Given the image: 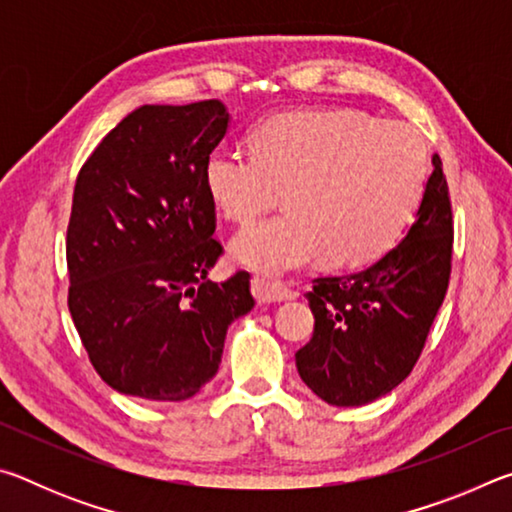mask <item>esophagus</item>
Listing matches in <instances>:
<instances>
[{"label":"esophagus","mask_w":512,"mask_h":512,"mask_svg":"<svg viewBox=\"0 0 512 512\" xmlns=\"http://www.w3.org/2000/svg\"><path fill=\"white\" fill-rule=\"evenodd\" d=\"M250 291H253V296L259 305L293 300V291H289L287 287H282V284H277V282H266V280H262V277H255V280L250 282Z\"/></svg>","instance_id":"esophagus-1"}]
</instances>
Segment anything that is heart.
Returning <instances> with one entry per match:
<instances>
[{
    "instance_id": "obj_1",
    "label": "heart",
    "mask_w": 512,
    "mask_h": 512,
    "mask_svg": "<svg viewBox=\"0 0 512 512\" xmlns=\"http://www.w3.org/2000/svg\"><path fill=\"white\" fill-rule=\"evenodd\" d=\"M255 151L214 146L205 185L228 219L253 221L284 192L287 214L232 239V257L282 275L325 255L332 266L368 264L411 221L427 178V146L413 128L363 110H298L264 121Z\"/></svg>"
}]
</instances>
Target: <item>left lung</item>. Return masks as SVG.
I'll return each instance as SVG.
<instances>
[{"mask_svg":"<svg viewBox=\"0 0 512 512\" xmlns=\"http://www.w3.org/2000/svg\"><path fill=\"white\" fill-rule=\"evenodd\" d=\"M415 221L400 244L357 273L318 277L307 293L314 339L296 354L300 379L332 406H363L409 377L452 271V205L433 155Z\"/></svg>","mask_w":512,"mask_h":512,"instance_id":"obj_1","label":"left lung"}]
</instances>
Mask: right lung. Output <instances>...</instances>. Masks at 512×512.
Instances as JSON below:
<instances>
[{
  "label": "right lung",
  "mask_w": 512,
  "mask_h": 512,
  "mask_svg": "<svg viewBox=\"0 0 512 512\" xmlns=\"http://www.w3.org/2000/svg\"><path fill=\"white\" fill-rule=\"evenodd\" d=\"M219 99L140 106L83 164L67 228L69 314L117 393L194 397L219 370L225 332L255 307L250 275L216 284L223 253L205 160L228 133Z\"/></svg>",
  "instance_id": "right-lung-1"
}]
</instances>
